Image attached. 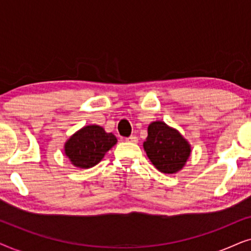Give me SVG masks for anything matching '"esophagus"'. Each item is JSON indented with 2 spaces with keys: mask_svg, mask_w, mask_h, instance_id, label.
Listing matches in <instances>:
<instances>
[{
  "mask_svg": "<svg viewBox=\"0 0 251 251\" xmlns=\"http://www.w3.org/2000/svg\"><path fill=\"white\" fill-rule=\"evenodd\" d=\"M126 142L132 143V144H137V143H138V138H137L136 136H130L129 138H126Z\"/></svg>",
  "mask_w": 251,
  "mask_h": 251,
  "instance_id": "1",
  "label": "esophagus"
}]
</instances>
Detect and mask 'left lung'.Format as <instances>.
<instances>
[{
    "instance_id": "left-lung-1",
    "label": "left lung",
    "mask_w": 251,
    "mask_h": 251,
    "mask_svg": "<svg viewBox=\"0 0 251 251\" xmlns=\"http://www.w3.org/2000/svg\"><path fill=\"white\" fill-rule=\"evenodd\" d=\"M147 133L143 146L153 166L167 175L177 174L183 169L192 152L188 140L163 121L151 123Z\"/></svg>"
}]
</instances>
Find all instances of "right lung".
Returning a JSON list of instances; mask_svg holds the SVG:
<instances>
[{"label":"right lung","mask_w":251,"mask_h":251,"mask_svg":"<svg viewBox=\"0 0 251 251\" xmlns=\"http://www.w3.org/2000/svg\"><path fill=\"white\" fill-rule=\"evenodd\" d=\"M116 143L118 139L112 132H106L98 125H89L77 130L66 140L64 152L74 167L89 169L100 162Z\"/></svg>","instance_id":"add662e5"}]
</instances>
